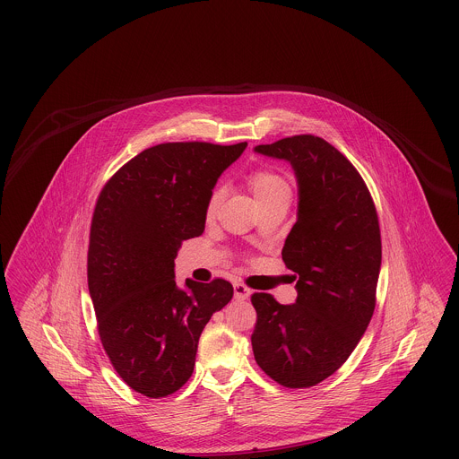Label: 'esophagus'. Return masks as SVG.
<instances>
[{
  "label": "esophagus",
  "instance_id": "obj_1",
  "mask_svg": "<svg viewBox=\"0 0 459 459\" xmlns=\"http://www.w3.org/2000/svg\"><path fill=\"white\" fill-rule=\"evenodd\" d=\"M234 296H236L238 301H244L251 296V290L244 284H236L234 285Z\"/></svg>",
  "mask_w": 459,
  "mask_h": 459
}]
</instances>
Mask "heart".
Here are the masks:
<instances>
[{"mask_svg":"<svg viewBox=\"0 0 459 459\" xmlns=\"http://www.w3.org/2000/svg\"><path fill=\"white\" fill-rule=\"evenodd\" d=\"M246 182L260 206L277 199V197L290 196V186H289L287 178L284 175H281L275 170H270V169L253 170L251 174L247 175ZM221 197H223V193L220 187L212 191V195L206 201V208H204L206 219H213L217 215Z\"/></svg>","mask_w":459,"mask_h":459,"instance_id":"obj_1","label":"heart"}]
</instances>
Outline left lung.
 Segmentation results:
<instances>
[{"label":"left lung","instance_id":"1","mask_svg":"<svg viewBox=\"0 0 459 459\" xmlns=\"http://www.w3.org/2000/svg\"><path fill=\"white\" fill-rule=\"evenodd\" d=\"M255 152L289 161L298 178V221L282 249L298 275V299L281 305L255 292L251 344L270 378L306 389L344 365L370 324L382 263L378 217L361 175L325 139L292 135Z\"/></svg>","mask_w":459,"mask_h":459}]
</instances>
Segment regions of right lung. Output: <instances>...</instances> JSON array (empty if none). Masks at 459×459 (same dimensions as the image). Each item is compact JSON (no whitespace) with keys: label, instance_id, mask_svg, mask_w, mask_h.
Listing matches in <instances>:
<instances>
[{"label":"right lung","instance_id":"add662e5","mask_svg":"<svg viewBox=\"0 0 459 459\" xmlns=\"http://www.w3.org/2000/svg\"><path fill=\"white\" fill-rule=\"evenodd\" d=\"M247 143H165L134 156L101 189L91 221L89 294L101 344L135 393L167 397L193 375L212 315L232 299L223 279L175 282L182 240L204 230L221 172Z\"/></svg>","mask_w":459,"mask_h":459}]
</instances>
